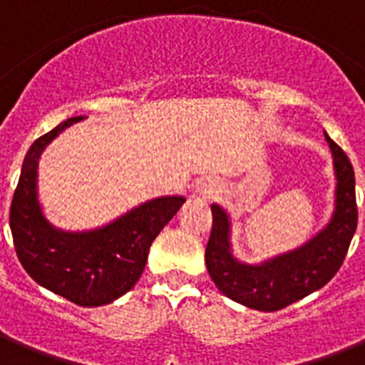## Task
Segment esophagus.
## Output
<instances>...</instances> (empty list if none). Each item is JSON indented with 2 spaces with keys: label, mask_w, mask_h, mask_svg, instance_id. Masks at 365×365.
Segmentation results:
<instances>
[{
  "label": "esophagus",
  "mask_w": 365,
  "mask_h": 365,
  "mask_svg": "<svg viewBox=\"0 0 365 365\" xmlns=\"http://www.w3.org/2000/svg\"><path fill=\"white\" fill-rule=\"evenodd\" d=\"M221 192V183L213 178H206L202 182L198 183L197 187V197L202 198V200H213Z\"/></svg>",
  "instance_id": "esophagus-1"
}]
</instances>
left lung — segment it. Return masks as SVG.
Segmentation results:
<instances>
[{"label":"left lung","mask_w":365,"mask_h":365,"mask_svg":"<svg viewBox=\"0 0 365 365\" xmlns=\"http://www.w3.org/2000/svg\"><path fill=\"white\" fill-rule=\"evenodd\" d=\"M334 165V212L307 242L260 262L234 255L230 213L212 204L213 227L206 245V268L221 292L257 311H277L322 289L337 274L356 232L358 210L354 170L341 148L324 133Z\"/></svg>","instance_id":"8db88e82"}]
</instances>
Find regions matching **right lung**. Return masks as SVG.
Wrapping results in <instances>:
<instances>
[{
  "label": "right lung",
  "mask_w": 365,
  "mask_h": 365,
  "mask_svg": "<svg viewBox=\"0 0 365 365\" xmlns=\"http://www.w3.org/2000/svg\"><path fill=\"white\" fill-rule=\"evenodd\" d=\"M84 115L37 138L24 157L9 225L24 269L38 285L82 307L112 304L140 279L157 234L182 208L183 197H157L88 230L56 227L38 200V159L50 142Z\"/></svg>",
  "instance_id": "1"
}]
</instances>
